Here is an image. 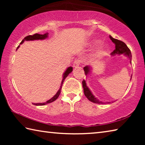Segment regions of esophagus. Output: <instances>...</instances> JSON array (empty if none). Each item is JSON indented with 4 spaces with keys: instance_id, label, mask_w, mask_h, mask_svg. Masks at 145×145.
<instances>
[{
    "instance_id": "1",
    "label": "esophagus",
    "mask_w": 145,
    "mask_h": 145,
    "mask_svg": "<svg viewBox=\"0 0 145 145\" xmlns=\"http://www.w3.org/2000/svg\"><path fill=\"white\" fill-rule=\"evenodd\" d=\"M82 60L81 59H76L74 62H73V67L74 68H77L78 67V66H79V65L80 64V63H81Z\"/></svg>"
}]
</instances>
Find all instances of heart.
<instances>
[{"mask_svg": "<svg viewBox=\"0 0 145 145\" xmlns=\"http://www.w3.org/2000/svg\"><path fill=\"white\" fill-rule=\"evenodd\" d=\"M101 40H99V39H93L91 41V46H95L99 45V44L101 43ZM108 46L106 44H103L100 47L98 48L97 50L95 51V52L93 54V58L94 59H100L103 57L105 55V52L107 50Z\"/></svg>", "mask_w": 145, "mask_h": 145, "instance_id": "heart-1", "label": "heart"}]
</instances>
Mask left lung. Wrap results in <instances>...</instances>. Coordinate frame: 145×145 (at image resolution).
Listing matches in <instances>:
<instances>
[{"instance_id": "8db88e82", "label": "left lung", "mask_w": 145, "mask_h": 145, "mask_svg": "<svg viewBox=\"0 0 145 145\" xmlns=\"http://www.w3.org/2000/svg\"><path fill=\"white\" fill-rule=\"evenodd\" d=\"M109 38L111 39V41L115 44V50L112 52L111 54L112 56H115V55H121L124 54L125 56H126L128 57L130 60V63H132V54L131 52V50L130 49L128 48V46H127V45L123 41L117 40V39H114L111 36H109ZM92 67H91L90 66H86L85 67H84V73L86 75H88L89 74V73L91 72V70ZM132 78V75H131V80ZM82 86H83V89H84V93L85 96L86 97L87 99L89 100V101L92 102L93 103H96V104H105V102H102V101H100L99 100H98L96 97H95L94 95H93V93L91 91L90 89H89V88L86 85V80H83L82 81ZM107 104H110L111 102H106Z\"/></svg>"}]
</instances>
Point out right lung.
<instances>
[{"label":"right lung","mask_w":145,"mask_h":145,"mask_svg":"<svg viewBox=\"0 0 145 145\" xmlns=\"http://www.w3.org/2000/svg\"><path fill=\"white\" fill-rule=\"evenodd\" d=\"M48 33H47L44 34H33V35H29V36H26V37L24 38V40L21 41L20 44H22L25 41H33V40H44V39L47 38L48 36ZM19 47H20V45L18 46V47H17V49H18ZM17 49H16V50H17ZM72 70H73V68L72 67H68L67 69L66 70L65 73H64L63 75V80H62V82H61V83L60 88L57 91V93H56V94L52 98V99L48 100V101H46L45 103H37V104H35V103H34V104H33V105H44L45 104H50V103L55 101V100L57 99L58 97L59 96L60 93H61V88H62V86H63L64 80H65V78L67 77V76L69 75L71 72H72Z\"/></svg>","instance_id":"right-lung-1"}]
</instances>
